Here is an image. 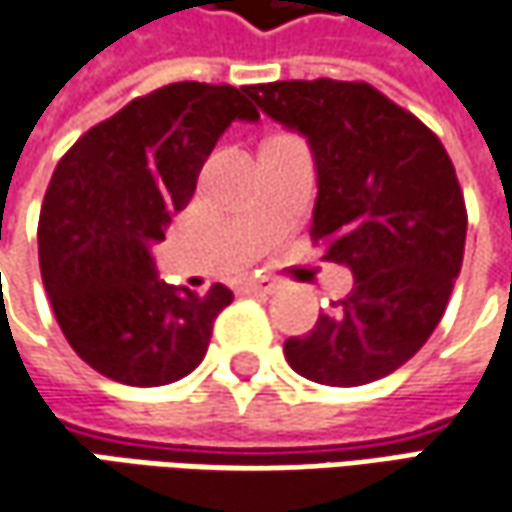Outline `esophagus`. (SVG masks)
Wrapping results in <instances>:
<instances>
[{
    "instance_id": "esophagus-1",
    "label": "esophagus",
    "mask_w": 512,
    "mask_h": 512,
    "mask_svg": "<svg viewBox=\"0 0 512 512\" xmlns=\"http://www.w3.org/2000/svg\"><path fill=\"white\" fill-rule=\"evenodd\" d=\"M242 287H245L247 293H265V296H270V293L279 290V282L270 279V276H250V279L242 282Z\"/></svg>"
}]
</instances>
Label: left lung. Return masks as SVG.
<instances>
[{
    "label": "left lung",
    "instance_id": "obj_1",
    "mask_svg": "<svg viewBox=\"0 0 512 512\" xmlns=\"http://www.w3.org/2000/svg\"><path fill=\"white\" fill-rule=\"evenodd\" d=\"M247 96L305 136L316 162L313 239L353 290L285 342L310 382L356 387L399 370L442 322L462 270L467 210L439 136L364 82H270Z\"/></svg>",
    "mask_w": 512,
    "mask_h": 512
}]
</instances>
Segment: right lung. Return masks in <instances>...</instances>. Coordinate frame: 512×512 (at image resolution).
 I'll use <instances>...</instances> for the list:
<instances>
[{
    "label": "right lung",
    "mask_w": 512,
    "mask_h": 512,
    "mask_svg": "<svg viewBox=\"0 0 512 512\" xmlns=\"http://www.w3.org/2000/svg\"><path fill=\"white\" fill-rule=\"evenodd\" d=\"M256 119L247 88L173 82L90 128L56 165L39 267L65 339L96 373L159 387L205 359L233 293L165 285L150 250L190 202L219 136Z\"/></svg>",
    "instance_id": "add662e5"
}]
</instances>
